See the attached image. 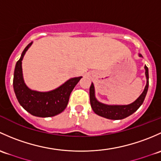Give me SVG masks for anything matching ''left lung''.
I'll use <instances>...</instances> for the list:
<instances>
[{
  "label": "left lung",
  "mask_w": 161,
  "mask_h": 161,
  "mask_svg": "<svg viewBox=\"0 0 161 161\" xmlns=\"http://www.w3.org/2000/svg\"><path fill=\"white\" fill-rule=\"evenodd\" d=\"M140 56H142V55L140 54ZM145 69L146 77H147V84H146L145 89L141 95L133 103L128 105H108L97 102L94 96V87L92 83L90 87V102L94 113L100 116L105 117L106 119H114V120L125 119L134 113L142 104L146 95H147V91H148L149 72L148 67L147 66H145Z\"/></svg>",
  "instance_id": "obj_1"
}]
</instances>
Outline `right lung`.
Segmentation results:
<instances>
[{"label":"right lung","mask_w":161,"mask_h":161,"mask_svg":"<svg viewBox=\"0 0 161 161\" xmlns=\"http://www.w3.org/2000/svg\"><path fill=\"white\" fill-rule=\"evenodd\" d=\"M32 42L25 48L14 68L13 87L19 104L31 115L38 117H52L61 113L68 104L69 95L82 77L71 78L53 91L39 92L29 89L22 76L21 60Z\"/></svg>","instance_id":"right-lung-1"}]
</instances>
